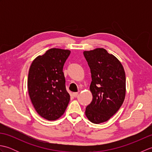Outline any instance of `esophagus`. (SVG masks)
<instances>
[{"label":"esophagus","mask_w":152,"mask_h":152,"mask_svg":"<svg viewBox=\"0 0 152 152\" xmlns=\"http://www.w3.org/2000/svg\"><path fill=\"white\" fill-rule=\"evenodd\" d=\"M78 93H72V96H74V97H76L77 96H78Z\"/></svg>","instance_id":"esophagus-1"}]
</instances>
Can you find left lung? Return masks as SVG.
Here are the masks:
<instances>
[{"instance_id": "1", "label": "left lung", "mask_w": 152, "mask_h": 152, "mask_svg": "<svg viewBox=\"0 0 152 152\" xmlns=\"http://www.w3.org/2000/svg\"><path fill=\"white\" fill-rule=\"evenodd\" d=\"M91 70V102L86 108V115L95 124L108 121L124 101L126 86L124 67L117 58L104 48L84 51Z\"/></svg>"}]
</instances>
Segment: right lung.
Returning a JSON list of instances; mask_svg holds the SVG:
<instances>
[{
	"instance_id": "obj_1",
	"label": "right lung",
	"mask_w": 152,
	"mask_h": 152,
	"mask_svg": "<svg viewBox=\"0 0 152 152\" xmlns=\"http://www.w3.org/2000/svg\"><path fill=\"white\" fill-rule=\"evenodd\" d=\"M70 51L51 48L35 58L28 75V91L37 113L47 120L62 115L70 101L63 69Z\"/></svg>"
}]
</instances>
